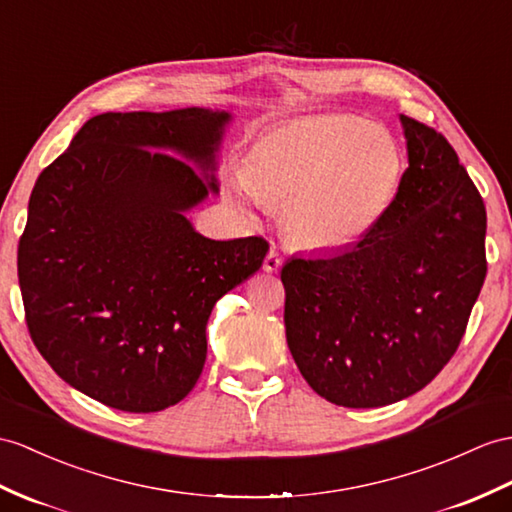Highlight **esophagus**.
<instances>
[{
  "mask_svg": "<svg viewBox=\"0 0 512 512\" xmlns=\"http://www.w3.org/2000/svg\"><path fill=\"white\" fill-rule=\"evenodd\" d=\"M282 256H280V252L276 247H271L269 249V254L265 256V263H263V269L267 271V273H273V271H278L280 267H282Z\"/></svg>",
  "mask_w": 512,
  "mask_h": 512,
  "instance_id": "34e87169",
  "label": "esophagus"
}]
</instances>
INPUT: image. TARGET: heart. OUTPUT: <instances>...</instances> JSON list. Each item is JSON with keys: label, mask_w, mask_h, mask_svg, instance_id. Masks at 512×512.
I'll list each match as a JSON object with an SVG mask.
<instances>
[{"label": "heart", "mask_w": 512, "mask_h": 512, "mask_svg": "<svg viewBox=\"0 0 512 512\" xmlns=\"http://www.w3.org/2000/svg\"><path fill=\"white\" fill-rule=\"evenodd\" d=\"M402 173L400 147L380 128L347 115L310 117L256 141L230 199L243 210L284 206L295 243L341 249L389 213Z\"/></svg>", "instance_id": "obj_1"}]
</instances>
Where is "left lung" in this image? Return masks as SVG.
Instances as JSON below:
<instances>
[{"label":"left lung","instance_id":"8db88e82","mask_svg":"<svg viewBox=\"0 0 512 512\" xmlns=\"http://www.w3.org/2000/svg\"><path fill=\"white\" fill-rule=\"evenodd\" d=\"M408 169L356 245L282 267L286 343L310 389L345 408L421 391L456 354L486 278V208L441 132L400 117Z\"/></svg>","mask_w":512,"mask_h":512}]
</instances>
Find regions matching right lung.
I'll return each instance as SVG.
<instances>
[{
    "instance_id": "add662e5",
    "label": "right lung",
    "mask_w": 512,
    "mask_h": 512,
    "mask_svg": "<svg viewBox=\"0 0 512 512\" xmlns=\"http://www.w3.org/2000/svg\"><path fill=\"white\" fill-rule=\"evenodd\" d=\"M228 121L206 108L104 112L34 184L17 249L30 336L62 380L110 408L156 413L184 400L217 299L269 252L263 236L213 241L184 217L217 193Z\"/></svg>"
}]
</instances>
